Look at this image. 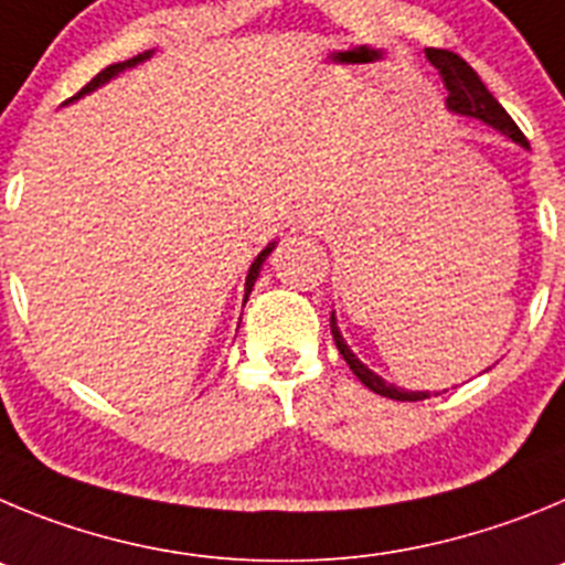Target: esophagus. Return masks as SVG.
Here are the masks:
<instances>
[{
  "label": "esophagus",
  "mask_w": 565,
  "mask_h": 565,
  "mask_svg": "<svg viewBox=\"0 0 565 565\" xmlns=\"http://www.w3.org/2000/svg\"><path fill=\"white\" fill-rule=\"evenodd\" d=\"M323 222H327V213L320 211L318 205H307V207H301V211H298L295 227H298V231H303V233H312V231H318Z\"/></svg>",
  "instance_id": "obj_1"
}]
</instances>
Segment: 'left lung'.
<instances>
[{"instance_id": "left-lung-1", "label": "left lung", "mask_w": 565, "mask_h": 565, "mask_svg": "<svg viewBox=\"0 0 565 565\" xmlns=\"http://www.w3.org/2000/svg\"><path fill=\"white\" fill-rule=\"evenodd\" d=\"M425 55H428L430 64L439 70L441 81H445V86H447V100H445L447 111L461 115V118L481 120V124L492 126L495 131H501L504 137H510L512 143H518L521 149H530V143H526L523 131L515 126V120L507 115L504 106L492 98L490 89L481 84L479 73H476V70H472L470 64L461 58V55L450 53V50H434V47L425 50ZM329 323H332V338H334V345H338V352L343 354V360L349 363V369L358 374V380L365 385V388H371L374 394H380V396H388V399H399V403L428 399L430 391H408V388H396L394 383H385L380 374H374V371H371L363 360H358V354L349 349V343H345L343 334H340L334 312H332V320H329Z\"/></svg>"}]
</instances>
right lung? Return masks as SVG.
Wrapping results in <instances>:
<instances>
[{"instance_id": "1", "label": "right lung", "mask_w": 565, "mask_h": 565, "mask_svg": "<svg viewBox=\"0 0 565 565\" xmlns=\"http://www.w3.org/2000/svg\"><path fill=\"white\" fill-rule=\"evenodd\" d=\"M151 55H154V50H146V53L135 55V58H129V61H118V64H111V67L100 70V73L95 75V78L89 81V84H86L78 95H73V98H70V100H64V106L73 104V100H78V98H84V95L95 93V89H100V86H104V84H109L111 78H118V75H120V73H126V70H131V67H137V64H143V61H149ZM273 250H276V242H270V245L264 247V250L258 253V256H256V262L250 264V270H247V278H245V301H247V298H250L253 287H256L258 273H262V264L267 262V256H270Z\"/></svg>"}]
</instances>
